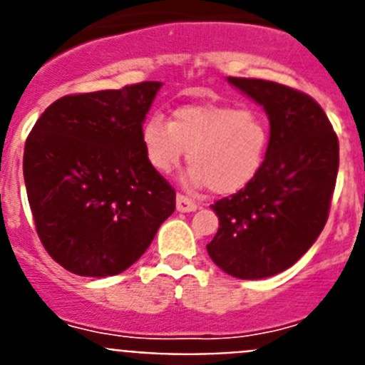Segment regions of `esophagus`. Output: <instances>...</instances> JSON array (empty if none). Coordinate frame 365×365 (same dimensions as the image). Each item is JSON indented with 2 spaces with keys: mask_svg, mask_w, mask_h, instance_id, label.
I'll use <instances>...</instances> for the list:
<instances>
[{
  "mask_svg": "<svg viewBox=\"0 0 365 365\" xmlns=\"http://www.w3.org/2000/svg\"><path fill=\"white\" fill-rule=\"evenodd\" d=\"M197 208H199L197 202L192 201L190 197H186V195H182V193L177 195V210L179 212H195Z\"/></svg>",
  "mask_w": 365,
  "mask_h": 365,
  "instance_id": "obj_1",
  "label": "esophagus"
}]
</instances>
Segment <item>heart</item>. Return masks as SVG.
I'll return each mask as SVG.
<instances>
[{
    "mask_svg": "<svg viewBox=\"0 0 365 365\" xmlns=\"http://www.w3.org/2000/svg\"><path fill=\"white\" fill-rule=\"evenodd\" d=\"M143 148L155 172H173L188 151L190 180L228 195L245 188L259 172L270 140L261 109L232 104L177 108L170 122L153 113L144 120Z\"/></svg>",
    "mask_w": 365,
    "mask_h": 365,
    "instance_id": "1",
    "label": "heart"
}]
</instances>
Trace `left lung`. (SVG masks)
Returning a JSON list of instances; mask_svg holds the SVG:
<instances>
[{"label":"left lung","instance_id":"obj_1","mask_svg":"<svg viewBox=\"0 0 365 365\" xmlns=\"http://www.w3.org/2000/svg\"><path fill=\"white\" fill-rule=\"evenodd\" d=\"M228 82L265 108L270 140L256 177L212 205L219 230L206 250L234 278H269L294 265L324 230L338 175V137L307 93L272 80Z\"/></svg>","mask_w":365,"mask_h":365}]
</instances>
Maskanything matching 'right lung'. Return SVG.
I'll list each match as a JSON object with an SVG mask.
<instances>
[{
  "mask_svg": "<svg viewBox=\"0 0 365 365\" xmlns=\"http://www.w3.org/2000/svg\"><path fill=\"white\" fill-rule=\"evenodd\" d=\"M160 82L58 98L29 133L24 177L38 237L78 276L124 272L175 210L140 130Z\"/></svg>",
  "mask_w": 365,
  "mask_h": 365,
  "instance_id": "1",
  "label": "right lung"
}]
</instances>
